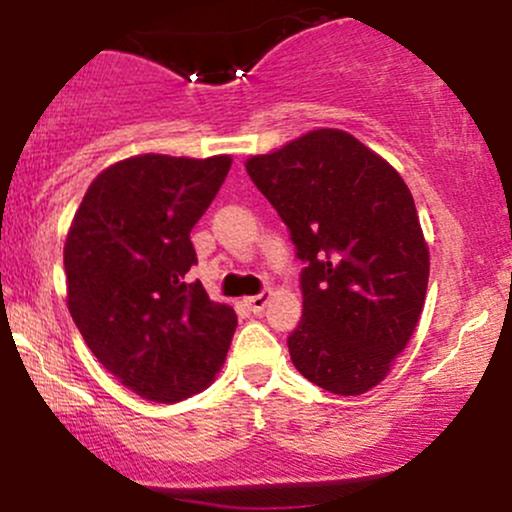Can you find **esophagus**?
Returning <instances> with one entry per match:
<instances>
[{
  "label": "esophagus",
  "instance_id": "34e87169",
  "mask_svg": "<svg viewBox=\"0 0 512 512\" xmlns=\"http://www.w3.org/2000/svg\"><path fill=\"white\" fill-rule=\"evenodd\" d=\"M269 298H272V293H269V291H262V293H257V296H250V298H245V305H248V308L252 310V313H255V315H260L262 310L267 308Z\"/></svg>",
  "mask_w": 512,
  "mask_h": 512
}]
</instances>
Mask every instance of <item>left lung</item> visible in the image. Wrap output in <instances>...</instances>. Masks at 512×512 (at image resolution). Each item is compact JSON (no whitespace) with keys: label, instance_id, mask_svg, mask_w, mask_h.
I'll return each mask as SVG.
<instances>
[{"label":"left lung","instance_id":"8db88e82","mask_svg":"<svg viewBox=\"0 0 512 512\" xmlns=\"http://www.w3.org/2000/svg\"><path fill=\"white\" fill-rule=\"evenodd\" d=\"M245 168L303 262L293 366L334 395H363L390 373L426 301L428 248L409 187L342 129H313Z\"/></svg>","mask_w":512,"mask_h":512}]
</instances>
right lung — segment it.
I'll list each match as a JSON object with an SVG mask.
<instances>
[{"label": "right lung", "instance_id": "right-lung-1", "mask_svg": "<svg viewBox=\"0 0 512 512\" xmlns=\"http://www.w3.org/2000/svg\"><path fill=\"white\" fill-rule=\"evenodd\" d=\"M231 156H132L86 190L64 243L67 305L81 337L122 385L151 402L197 395L236 332L209 301L190 231L226 180Z\"/></svg>", "mask_w": 512, "mask_h": 512}]
</instances>
